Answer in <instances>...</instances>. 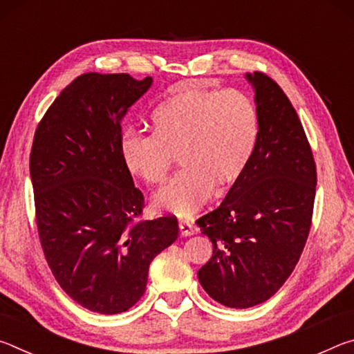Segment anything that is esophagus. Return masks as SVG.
I'll list each match as a JSON object with an SVG mask.
<instances>
[{"label": "esophagus", "instance_id": "obj_1", "mask_svg": "<svg viewBox=\"0 0 354 354\" xmlns=\"http://www.w3.org/2000/svg\"><path fill=\"white\" fill-rule=\"evenodd\" d=\"M179 231H181V236L189 237L195 234V227L189 220H181L179 221Z\"/></svg>", "mask_w": 354, "mask_h": 354}]
</instances>
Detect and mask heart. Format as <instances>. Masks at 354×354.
I'll return each mask as SVG.
<instances>
[{
  "label": "heart",
  "instance_id": "1",
  "mask_svg": "<svg viewBox=\"0 0 354 354\" xmlns=\"http://www.w3.org/2000/svg\"><path fill=\"white\" fill-rule=\"evenodd\" d=\"M154 133L127 129L120 148L128 170L151 185L169 179L176 159L185 170L156 195V205L190 217L211 200L215 185L237 183L253 156L259 115L237 88H185L153 111Z\"/></svg>",
  "mask_w": 354,
  "mask_h": 354
}]
</instances>
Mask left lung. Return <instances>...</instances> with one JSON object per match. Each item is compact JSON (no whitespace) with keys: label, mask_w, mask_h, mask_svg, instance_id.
I'll return each mask as SVG.
<instances>
[{"label":"left lung","mask_w":354,"mask_h":354,"mask_svg":"<svg viewBox=\"0 0 354 354\" xmlns=\"http://www.w3.org/2000/svg\"><path fill=\"white\" fill-rule=\"evenodd\" d=\"M253 82L259 133L247 170L215 211L196 220L212 257L203 289L227 308L267 301L295 268L313 225L317 167L290 100L262 71Z\"/></svg>","instance_id":"left-lung-1"}]
</instances>
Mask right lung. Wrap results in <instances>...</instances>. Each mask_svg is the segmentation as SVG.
<instances>
[{"instance_id":"1","label":"right lung","mask_w":354,"mask_h":354,"mask_svg":"<svg viewBox=\"0 0 354 354\" xmlns=\"http://www.w3.org/2000/svg\"><path fill=\"white\" fill-rule=\"evenodd\" d=\"M151 81L77 76L34 134L29 171L41 250L64 292L92 313L133 308L149 263L179 236L175 215L143 218L145 198L120 148L122 118Z\"/></svg>"}]
</instances>
